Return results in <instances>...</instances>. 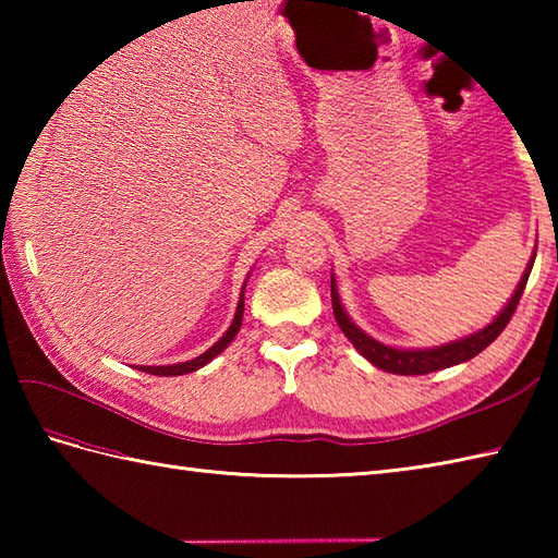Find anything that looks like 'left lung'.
I'll return each mask as SVG.
<instances>
[{
    "instance_id": "obj_1",
    "label": "left lung",
    "mask_w": 558,
    "mask_h": 558,
    "mask_svg": "<svg viewBox=\"0 0 558 558\" xmlns=\"http://www.w3.org/2000/svg\"><path fill=\"white\" fill-rule=\"evenodd\" d=\"M532 264H535V256L530 258V264L523 272V278H520L518 288L513 292V298L508 300V304L501 310V314L494 318L489 326H484L477 333H472L468 338H460L453 342H446V345H438V348H426V350H398V348H390L384 345V342L374 340L372 336H366L360 326H354L350 322V316L345 314L338 298V286H336V278H330V300H333V314H336V322L340 326L342 333L348 336V340L352 342L362 357L369 360L374 366L390 374H402V376H414V374H432L438 369H446V366H453L460 362H468L480 354L484 348H489L492 342L501 336V330L511 322V316L515 314V306L523 298V290L527 286V278H530V270Z\"/></svg>"
}]
</instances>
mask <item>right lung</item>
<instances>
[{
	"instance_id": "add662e5",
	"label": "right lung",
	"mask_w": 558,
	"mask_h": 558,
	"mask_svg": "<svg viewBox=\"0 0 558 558\" xmlns=\"http://www.w3.org/2000/svg\"><path fill=\"white\" fill-rule=\"evenodd\" d=\"M246 288V282H244ZM244 288H242V294H240V304H236V312H234V318L230 328L225 330V336L216 342V345L208 348L204 354H198V357L189 360V362H180V364H168V366H138V372H146V374H156V376H182V374H192L196 369H201V366H206L213 357H218V354L230 345V342L234 340L236 330L242 328V316H244Z\"/></svg>"
}]
</instances>
